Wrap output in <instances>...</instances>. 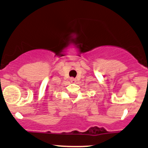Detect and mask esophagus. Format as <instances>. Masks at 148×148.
Listing matches in <instances>:
<instances>
[{"label":"esophagus","instance_id":"34e87169","mask_svg":"<svg viewBox=\"0 0 148 148\" xmlns=\"http://www.w3.org/2000/svg\"><path fill=\"white\" fill-rule=\"evenodd\" d=\"M70 81H71V82H72V83L76 82V79L74 78H73V77H71V78L70 79Z\"/></svg>","mask_w":148,"mask_h":148}]
</instances>
